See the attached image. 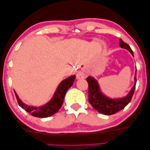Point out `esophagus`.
I'll use <instances>...</instances> for the list:
<instances>
[{"instance_id":"obj_1","label":"esophagus","mask_w":150,"mask_h":150,"mask_svg":"<svg viewBox=\"0 0 150 150\" xmlns=\"http://www.w3.org/2000/svg\"><path fill=\"white\" fill-rule=\"evenodd\" d=\"M77 79H84L86 77V73H84L83 71H79L78 73L77 74Z\"/></svg>"}]
</instances>
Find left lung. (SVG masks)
<instances>
[{
    "mask_svg": "<svg viewBox=\"0 0 150 150\" xmlns=\"http://www.w3.org/2000/svg\"><path fill=\"white\" fill-rule=\"evenodd\" d=\"M119 43L121 47L128 50L133 56V51L128 44L124 42L121 39H120ZM86 81L88 83V100L90 103L95 110L98 111V112L103 113L106 115H110L124 109L131 101L133 93H134L137 82L136 72L135 74L134 86L126 97L120 98L111 99L105 96L100 91L98 82L94 78L88 77L86 79Z\"/></svg>",
    "mask_w": 150,
    "mask_h": 150,
    "instance_id": "left-lung-1",
    "label": "left lung"
}]
</instances>
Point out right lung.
Returning a JSON list of instances; mask_svg holds the SVG:
<instances>
[{
	"label": "right lung",
	"instance_id": "right-lung-1",
	"mask_svg": "<svg viewBox=\"0 0 150 150\" xmlns=\"http://www.w3.org/2000/svg\"><path fill=\"white\" fill-rule=\"evenodd\" d=\"M75 79V75H72L62 81L57 88L52 99L48 103L40 107L30 106L25 104L21 100L15 91L18 105L22 109L30 113L32 116L39 118H44L52 116L56 113L61 108L66 91L73 85Z\"/></svg>",
	"mask_w": 150,
	"mask_h": 150
}]
</instances>
